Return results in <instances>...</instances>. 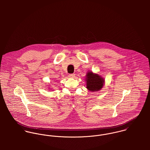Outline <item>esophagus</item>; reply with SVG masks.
I'll return each instance as SVG.
<instances>
[{
	"label": "esophagus",
	"instance_id": "esophagus-1",
	"mask_svg": "<svg viewBox=\"0 0 150 150\" xmlns=\"http://www.w3.org/2000/svg\"><path fill=\"white\" fill-rule=\"evenodd\" d=\"M69 77H70V78H74V77H75V74H70L69 75Z\"/></svg>",
	"mask_w": 150,
	"mask_h": 150
}]
</instances>
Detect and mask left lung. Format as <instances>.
<instances>
[{
	"label": "left lung",
	"mask_w": 150,
	"mask_h": 150,
	"mask_svg": "<svg viewBox=\"0 0 150 150\" xmlns=\"http://www.w3.org/2000/svg\"><path fill=\"white\" fill-rule=\"evenodd\" d=\"M86 88L91 92L100 91L105 84V80L98 74L88 71L86 76Z\"/></svg>",
	"instance_id": "left-lung-1"
}]
</instances>
